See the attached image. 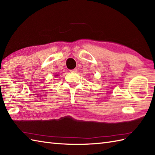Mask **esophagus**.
<instances>
[{
	"label": "esophagus",
	"mask_w": 155,
	"mask_h": 155,
	"mask_svg": "<svg viewBox=\"0 0 155 155\" xmlns=\"http://www.w3.org/2000/svg\"><path fill=\"white\" fill-rule=\"evenodd\" d=\"M70 72H77V68H74V69H72V70H71Z\"/></svg>",
	"instance_id": "obj_1"
}]
</instances>
